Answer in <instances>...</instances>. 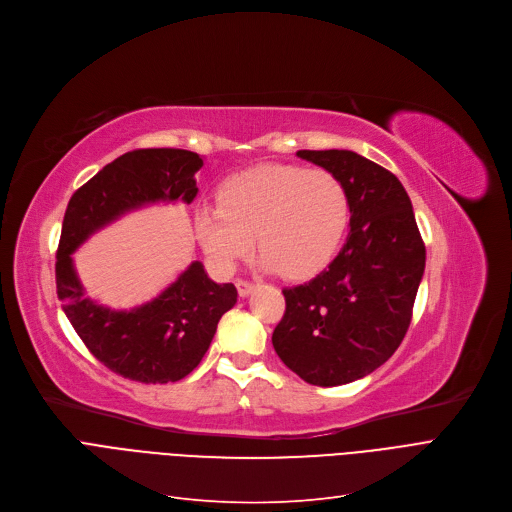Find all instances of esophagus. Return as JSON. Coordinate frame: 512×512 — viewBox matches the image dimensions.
<instances>
[{
	"instance_id": "1",
	"label": "esophagus",
	"mask_w": 512,
	"mask_h": 512,
	"mask_svg": "<svg viewBox=\"0 0 512 512\" xmlns=\"http://www.w3.org/2000/svg\"><path fill=\"white\" fill-rule=\"evenodd\" d=\"M235 285H237V294H239L241 298L250 296V291L254 289V283H252V281H248V279H237V281H235Z\"/></svg>"
}]
</instances>
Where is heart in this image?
<instances>
[{
	"instance_id": "heart-1",
	"label": "heart",
	"mask_w": 512,
	"mask_h": 512,
	"mask_svg": "<svg viewBox=\"0 0 512 512\" xmlns=\"http://www.w3.org/2000/svg\"><path fill=\"white\" fill-rule=\"evenodd\" d=\"M350 223L348 189L327 168L260 164L231 177L221 206L196 214V231L208 258L231 271L254 248L262 264L289 279L308 277L335 256Z\"/></svg>"
}]
</instances>
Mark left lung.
Masks as SVG:
<instances>
[{
  "mask_svg": "<svg viewBox=\"0 0 512 512\" xmlns=\"http://www.w3.org/2000/svg\"><path fill=\"white\" fill-rule=\"evenodd\" d=\"M342 179L350 233L323 273L285 287L273 346L310 385L333 387L373 373L408 331L425 271V243L396 175L350 150H300Z\"/></svg>",
  "mask_w": 512,
  "mask_h": 512,
  "instance_id": "left-lung-1",
  "label": "left lung"
}]
</instances>
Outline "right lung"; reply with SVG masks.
Segmentation results:
<instances>
[{
	"instance_id": "obj_1",
	"label": "right lung",
	"mask_w": 512,
	"mask_h": 512,
	"mask_svg": "<svg viewBox=\"0 0 512 512\" xmlns=\"http://www.w3.org/2000/svg\"><path fill=\"white\" fill-rule=\"evenodd\" d=\"M204 160L189 150L148 148L106 164L68 202L56 254V287L64 314L104 367L139 383L187 377L210 348L221 316L237 302L233 283H214L191 262L158 298L133 310H110L85 298L72 252L125 212L154 202L196 198Z\"/></svg>"
}]
</instances>
